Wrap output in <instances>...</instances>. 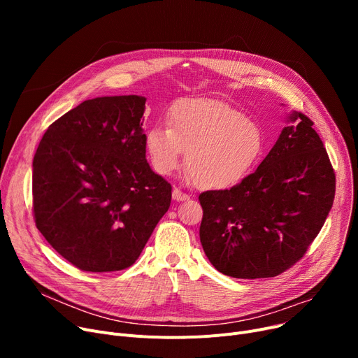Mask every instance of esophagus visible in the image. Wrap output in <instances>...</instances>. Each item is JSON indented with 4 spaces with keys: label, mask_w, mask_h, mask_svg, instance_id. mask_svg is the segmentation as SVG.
<instances>
[{
    "label": "esophagus",
    "mask_w": 358,
    "mask_h": 358,
    "mask_svg": "<svg viewBox=\"0 0 358 358\" xmlns=\"http://www.w3.org/2000/svg\"><path fill=\"white\" fill-rule=\"evenodd\" d=\"M173 199L177 200V201H184V200H189L190 196L182 193V192L178 189V187H174V190H173Z\"/></svg>",
    "instance_id": "34e87169"
}]
</instances>
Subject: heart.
Listing matches in <instances>:
<instances>
[{
	"mask_svg": "<svg viewBox=\"0 0 358 358\" xmlns=\"http://www.w3.org/2000/svg\"><path fill=\"white\" fill-rule=\"evenodd\" d=\"M145 148L155 171L171 176L182 162L203 189L227 190L245 180L266 148L261 126L217 101H181L168 124L148 130Z\"/></svg>",
	"mask_w": 358,
	"mask_h": 358,
	"instance_id": "heart-1",
	"label": "heart"
}]
</instances>
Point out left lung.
Listing matches in <instances>:
<instances>
[{"instance_id": "left-lung-1", "label": "left lung", "mask_w": 358, "mask_h": 358, "mask_svg": "<svg viewBox=\"0 0 358 358\" xmlns=\"http://www.w3.org/2000/svg\"><path fill=\"white\" fill-rule=\"evenodd\" d=\"M257 171L229 190L204 192L200 242L235 278L278 275L305 255L335 197V173L313 122L293 111Z\"/></svg>"}]
</instances>
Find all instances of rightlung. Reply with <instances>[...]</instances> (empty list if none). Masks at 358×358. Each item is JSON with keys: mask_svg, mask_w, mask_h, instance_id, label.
Returning <instances> with one entry per match:
<instances>
[{"mask_svg": "<svg viewBox=\"0 0 358 358\" xmlns=\"http://www.w3.org/2000/svg\"><path fill=\"white\" fill-rule=\"evenodd\" d=\"M146 99L87 100L53 122L33 158L37 229L72 266L119 271L141 255L171 204L146 161Z\"/></svg>", "mask_w": 358, "mask_h": 358, "instance_id": "right-lung-1", "label": "right lung"}]
</instances>
